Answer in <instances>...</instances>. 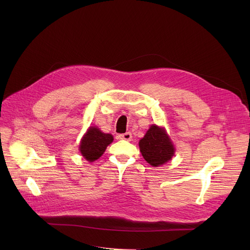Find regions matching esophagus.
Returning <instances> with one entry per match:
<instances>
[{"label": "esophagus", "instance_id": "1", "mask_svg": "<svg viewBox=\"0 0 250 250\" xmlns=\"http://www.w3.org/2000/svg\"><path fill=\"white\" fill-rule=\"evenodd\" d=\"M118 138H120L121 140H125V141H132L133 136L130 133H125V134L120 135V136H118Z\"/></svg>", "mask_w": 250, "mask_h": 250}]
</instances>
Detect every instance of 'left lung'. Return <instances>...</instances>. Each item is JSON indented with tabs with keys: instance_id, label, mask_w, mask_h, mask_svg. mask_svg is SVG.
<instances>
[{
	"instance_id": "left-lung-1",
	"label": "left lung",
	"mask_w": 250,
	"mask_h": 250,
	"mask_svg": "<svg viewBox=\"0 0 250 250\" xmlns=\"http://www.w3.org/2000/svg\"><path fill=\"white\" fill-rule=\"evenodd\" d=\"M140 151L152 166H160L172 158L174 154L173 145L170 142L164 128L152 125L147 134L139 143Z\"/></svg>"
}]
</instances>
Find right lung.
Returning <instances> with one entry per match:
<instances>
[{
    "label": "right lung",
    "instance_id": "right-lung-1",
    "mask_svg": "<svg viewBox=\"0 0 250 250\" xmlns=\"http://www.w3.org/2000/svg\"><path fill=\"white\" fill-rule=\"evenodd\" d=\"M113 137L104 134L97 127H90L80 144V152L84 158L92 162L97 160L112 143Z\"/></svg>",
    "mask_w": 250,
    "mask_h": 250
}]
</instances>
